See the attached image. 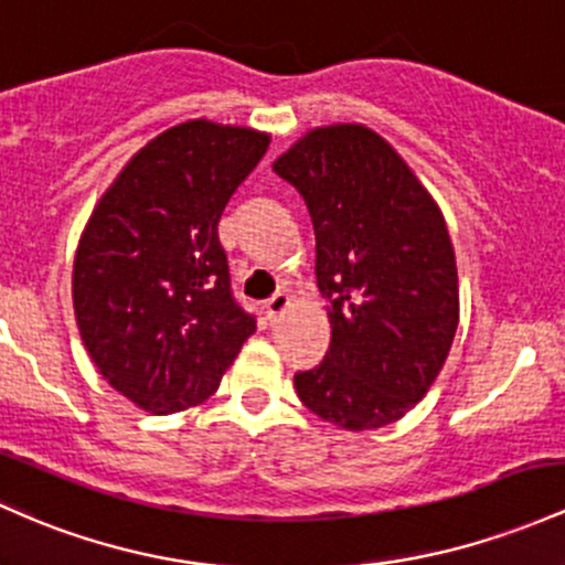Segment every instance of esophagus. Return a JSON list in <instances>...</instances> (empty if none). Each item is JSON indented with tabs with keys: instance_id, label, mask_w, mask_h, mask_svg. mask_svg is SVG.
Masks as SVG:
<instances>
[{
	"instance_id": "34e87169",
	"label": "esophagus",
	"mask_w": 565,
	"mask_h": 565,
	"mask_svg": "<svg viewBox=\"0 0 565 565\" xmlns=\"http://www.w3.org/2000/svg\"><path fill=\"white\" fill-rule=\"evenodd\" d=\"M289 306H292V297H289L287 292H276L270 300H265V313H268L270 321H276L278 316L289 311Z\"/></svg>"
}]
</instances>
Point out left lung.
<instances>
[{
	"label": "left lung",
	"instance_id": "1",
	"mask_svg": "<svg viewBox=\"0 0 565 565\" xmlns=\"http://www.w3.org/2000/svg\"><path fill=\"white\" fill-rule=\"evenodd\" d=\"M273 171L306 198L316 284L330 300L324 362L295 375L302 405L338 429H381L437 381L458 327V270L429 190L359 122L313 128Z\"/></svg>",
	"mask_w": 565,
	"mask_h": 565
}]
</instances>
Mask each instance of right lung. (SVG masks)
<instances>
[{"label":"right lung","instance_id":"add662e5","mask_svg":"<svg viewBox=\"0 0 565 565\" xmlns=\"http://www.w3.org/2000/svg\"><path fill=\"white\" fill-rule=\"evenodd\" d=\"M268 145L254 128L179 122L122 166L79 235V338L104 381L141 411L206 402L257 330L231 292L216 225Z\"/></svg>","mask_w":565,"mask_h":565}]
</instances>
